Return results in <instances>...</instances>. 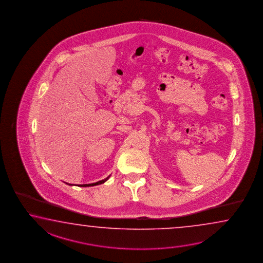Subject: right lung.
<instances>
[{
    "mask_svg": "<svg viewBox=\"0 0 263 263\" xmlns=\"http://www.w3.org/2000/svg\"><path fill=\"white\" fill-rule=\"evenodd\" d=\"M110 176V175H109ZM109 176L108 177L106 178V179H104V180H102V181H99V182H93V183H89V184H80L79 186H84V187H86V186H93V185H97V184H101V183H103V182H106V181H107V179L109 178ZM70 185H72V184H70Z\"/></svg>",
    "mask_w": 263,
    "mask_h": 263,
    "instance_id": "right-lung-1",
    "label": "right lung"
}]
</instances>
